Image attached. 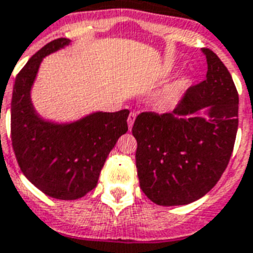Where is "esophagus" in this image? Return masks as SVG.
Instances as JSON below:
<instances>
[{
    "label": "esophagus",
    "instance_id": "obj_1",
    "mask_svg": "<svg viewBox=\"0 0 253 253\" xmlns=\"http://www.w3.org/2000/svg\"><path fill=\"white\" fill-rule=\"evenodd\" d=\"M135 118H136V113H134V111H131L130 115H128V118H127V125H128V130H131V128H132V126H134Z\"/></svg>",
    "mask_w": 253,
    "mask_h": 253
}]
</instances>
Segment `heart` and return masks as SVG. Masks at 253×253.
<instances>
[{"label":"heart","mask_w":253,"mask_h":253,"mask_svg":"<svg viewBox=\"0 0 253 253\" xmlns=\"http://www.w3.org/2000/svg\"><path fill=\"white\" fill-rule=\"evenodd\" d=\"M186 82V78H182V80H179L178 82H175L172 86H169V87L159 96V99H158V106H159L161 109H169V107H171L172 105H175L176 101L179 99V96H180V92H182Z\"/></svg>","instance_id":"heart-1"}]
</instances>
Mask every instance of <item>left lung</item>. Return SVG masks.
<instances>
[{
  "instance_id": "obj_1",
  "label": "left lung",
  "mask_w": 253,
  "mask_h": 253,
  "mask_svg": "<svg viewBox=\"0 0 253 253\" xmlns=\"http://www.w3.org/2000/svg\"><path fill=\"white\" fill-rule=\"evenodd\" d=\"M202 51L206 80L188 88L173 111L142 113L132 126L140 188L159 206H184L206 195L234 150L238 90L220 58L210 49Z\"/></svg>"
}]
</instances>
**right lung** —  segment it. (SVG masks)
<instances>
[{"label": "right lung", "instance_id": "1", "mask_svg": "<svg viewBox=\"0 0 253 253\" xmlns=\"http://www.w3.org/2000/svg\"><path fill=\"white\" fill-rule=\"evenodd\" d=\"M71 43L58 38L37 51L15 77L11 96V144L24 175L50 198L74 200L91 191L130 111H96L74 121H46L32 102V87L42 59Z\"/></svg>", "mask_w": 253, "mask_h": 253}]
</instances>
